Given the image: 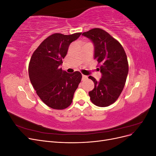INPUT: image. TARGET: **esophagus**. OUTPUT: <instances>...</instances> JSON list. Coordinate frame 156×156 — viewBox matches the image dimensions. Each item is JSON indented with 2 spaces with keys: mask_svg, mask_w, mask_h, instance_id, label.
I'll list each match as a JSON object with an SVG mask.
<instances>
[{
  "mask_svg": "<svg viewBox=\"0 0 156 156\" xmlns=\"http://www.w3.org/2000/svg\"><path fill=\"white\" fill-rule=\"evenodd\" d=\"M87 79H88V77L87 76V75H82V79H83V80Z\"/></svg>",
  "mask_w": 156,
  "mask_h": 156,
  "instance_id": "obj_1",
  "label": "esophagus"
}]
</instances>
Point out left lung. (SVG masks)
<instances>
[{"mask_svg":"<svg viewBox=\"0 0 156 156\" xmlns=\"http://www.w3.org/2000/svg\"><path fill=\"white\" fill-rule=\"evenodd\" d=\"M94 44V58L100 66V81L89 76L94 88L88 94L94 105L105 107L115 103L123 90L128 73V62L123 47L108 33L101 29L83 32Z\"/></svg>","mask_w":156,"mask_h":156,"instance_id":"8db88e82","label":"left lung"}]
</instances>
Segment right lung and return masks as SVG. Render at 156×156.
Wrapping results in <instances>:
<instances>
[{
    "label": "right lung",
    "mask_w": 156,
    "mask_h": 156,
    "mask_svg": "<svg viewBox=\"0 0 156 156\" xmlns=\"http://www.w3.org/2000/svg\"><path fill=\"white\" fill-rule=\"evenodd\" d=\"M81 34H52L41 42L30 58L29 74L31 84L42 101L54 109H64L71 105L81 81L79 72L69 73L60 67L70 44Z\"/></svg>",
    "instance_id": "add662e5"
}]
</instances>
